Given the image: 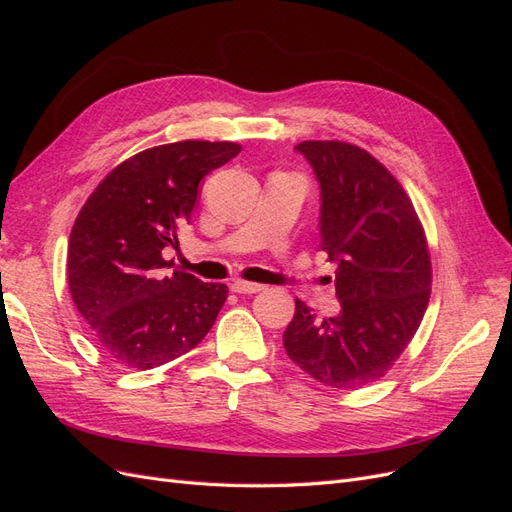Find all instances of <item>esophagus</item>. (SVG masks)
<instances>
[{
  "label": "esophagus",
  "instance_id": "obj_1",
  "mask_svg": "<svg viewBox=\"0 0 512 512\" xmlns=\"http://www.w3.org/2000/svg\"><path fill=\"white\" fill-rule=\"evenodd\" d=\"M230 290L232 292H239V294H254V292L265 290V286L254 284V282H245V280H235V282L230 284Z\"/></svg>",
  "mask_w": 512,
  "mask_h": 512
}]
</instances>
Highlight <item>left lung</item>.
<instances>
[{
    "mask_svg": "<svg viewBox=\"0 0 512 512\" xmlns=\"http://www.w3.org/2000/svg\"><path fill=\"white\" fill-rule=\"evenodd\" d=\"M297 149L320 181V250L337 262L342 312L318 318L294 299L284 331L290 361L331 389L382 378L421 327L431 294V256L410 196L369 151L344 141Z\"/></svg>",
    "mask_w": 512,
    "mask_h": 512,
    "instance_id": "left-lung-1",
    "label": "left lung"
}]
</instances>
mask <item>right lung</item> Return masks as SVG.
Segmentation results:
<instances>
[{
  "label": "right lung",
  "instance_id": "add662e5",
  "mask_svg": "<svg viewBox=\"0 0 512 512\" xmlns=\"http://www.w3.org/2000/svg\"><path fill=\"white\" fill-rule=\"evenodd\" d=\"M241 151L230 141H179L123 160L89 194L68 241V288L96 344L130 369L196 348L228 297L224 284L173 271L198 183Z\"/></svg>",
  "mask_w": 512,
  "mask_h": 512
}]
</instances>
